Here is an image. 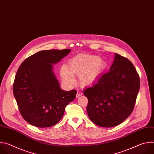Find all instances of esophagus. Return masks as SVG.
I'll return each mask as SVG.
<instances>
[{
	"mask_svg": "<svg viewBox=\"0 0 154 154\" xmlns=\"http://www.w3.org/2000/svg\"><path fill=\"white\" fill-rule=\"evenodd\" d=\"M82 94H83V93H82V92H80V91H77V94H76V97H79V96H82Z\"/></svg>",
	"mask_w": 154,
	"mask_h": 154,
	"instance_id": "obj_1",
	"label": "esophagus"
}]
</instances>
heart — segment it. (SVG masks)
<instances>
[{"instance_id":"b5f03b06","label":"heart","mask_w":154,"mask_h":154,"mask_svg":"<svg viewBox=\"0 0 154 154\" xmlns=\"http://www.w3.org/2000/svg\"><path fill=\"white\" fill-rule=\"evenodd\" d=\"M105 63L97 56L79 55L69 61V68L61 67L60 75L63 80L69 85L75 83L74 74L79 75L80 83L84 86L94 83L103 73Z\"/></svg>"}]
</instances>
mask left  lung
<instances>
[{"instance_id": "left-lung-1", "label": "left lung", "mask_w": 154, "mask_h": 154, "mask_svg": "<svg viewBox=\"0 0 154 154\" xmlns=\"http://www.w3.org/2000/svg\"><path fill=\"white\" fill-rule=\"evenodd\" d=\"M140 85L134 64L115 53L109 71L84 90V95L88 99L86 111L90 119L103 127L122 123L133 112Z\"/></svg>"}]
</instances>
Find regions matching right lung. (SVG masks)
Listing matches in <instances>:
<instances>
[{
  "label": "right lung",
  "instance_id": "obj_1",
  "mask_svg": "<svg viewBox=\"0 0 154 154\" xmlns=\"http://www.w3.org/2000/svg\"><path fill=\"white\" fill-rule=\"evenodd\" d=\"M71 49L39 51L19 66L13 83V94L19 112L30 124L49 127L62 118L65 107L75 98L77 91L60 88L52 64L66 56Z\"/></svg>",
  "mask_w": 154,
  "mask_h": 154
}]
</instances>
